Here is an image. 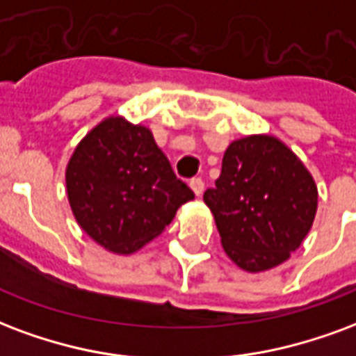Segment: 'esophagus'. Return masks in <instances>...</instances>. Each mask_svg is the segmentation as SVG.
<instances>
[{
  "mask_svg": "<svg viewBox=\"0 0 356 356\" xmlns=\"http://www.w3.org/2000/svg\"><path fill=\"white\" fill-rule=\"evenodd\" d=\"M204 181H202V179L200 177H194L191 181V188L192 191H194V194H196V196H202V192H204Z\"/></svg>",
  "mask_w": 356,
  "mask_h": 356,
  "instance_id": "34e87169",
  "label": "esophagus"
}]
</instances>
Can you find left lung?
Returning a JSON list of instances; mask_svg holds the SVG:
<instances>
[{
    "label": "left lung",
    "instance_id": "8db88e82",
    "mask_svg": "<svg viewBox=\"0 0 356 356\" xmlns=\"http://www.w3.org/2000/svg\"><path fill=\"white\" fill-rule=\"evenodd\" d=\"M317 200L302 160L266 134L232 141L215 188L204 194L228 259L251 273L291 259L312 230Z\"/></svg>",
    "mask_w": 356,
    "mask_h": 356
}]
</instances>
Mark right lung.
I'll return each mask as SVG.
<instances>
[{
    "label": "right lung",
    "instance_id": "obj_1",
    "mask_svg": "<svg viewBox=\"0 0 356 356\" xmlns=\"http://www.w3.org/2000/svg\"><path fill=\"white\" fill-rule=\"evenodd\" d=\"M65 188L79 226L115 254L139 251L194 198L152 131L118 115L104 118L75 147Z\"/></svg>",
    "mask_w": 356,
    "mask_h": 356
}]
</instances>
